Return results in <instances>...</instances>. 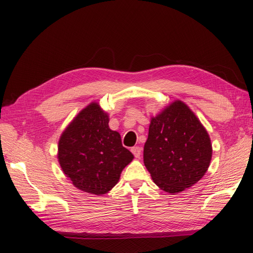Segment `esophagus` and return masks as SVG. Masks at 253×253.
<instances>
[{"label":"esophagus","instance_id":"obj_1","mask_svg":"<svg viewBox=\"0 0 253 253\" xmlns=\"http://www.w3.org/2000/svg\"><path fill=\"white\" fill-rule=\"evenodd\" d=\"M131 152L134 154V156L136 158H139L140 155H141V148L140 147H133L131 149Z\"/></svg>","mask_w":253,"mask_h":253}]
</instances>
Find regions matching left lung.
<instances>
[{"mask_svg": "<svg viewBox=\"0 0 253 253\" xmlns=\"http://www.w3.org/2000/svg\"><path fill=\"white\" fill-rule=\"evenodd\" d=\"M212 156L210 137L181 101L152 118L143 163L156 185L168 193L190 188L207 172Z\"/></svg>", "mask_w": 253, "mask_h": 253, "instance_id": "obj_1", "label": "left lung"}]
</instances>
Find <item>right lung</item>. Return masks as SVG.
Listing matches in <instances>:
<instances>
[{
  "label": "right lung",
  "instance_id": "obj_1",
  "mask_svg": "<svg viewBox=\"0 0 253 253\" xmlns=\"http://www.w3.org/2000/svg\"><path fill=\"white\" fill-rule=\"evenodd\" d=\"M58 151L60 166L73 185L96 195L108 193L134 158L97 103L81 111L66 127Z\"/></svg>",
  "mask_w": 253,
  "mask_h": 253
}]
</instances>
